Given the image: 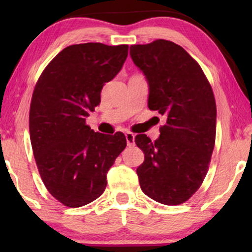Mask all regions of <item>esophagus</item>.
Listing matches in <instances>:
<instances>
[{
	"instance_id": "34e87169",
	"label": "esophagus",
	"mask_w": 252,
	"mask_h": 252,
	"mask_svg": "<svg viewBox=\"0 0 252 252\" xmlns=\"http://www.w3.org/2000/svg\"><path fill=\"white\" fill-rule=\"evenodd\" d=\"M125 136H126V142H127V146L128 147H132V146H134V141H135V135H134L133 133H126L125 134Z\"/></svg>"
}]
</instances>
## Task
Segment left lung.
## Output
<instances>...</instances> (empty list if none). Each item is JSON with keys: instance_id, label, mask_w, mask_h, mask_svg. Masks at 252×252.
Returning <instances> with one entry per match:
<instances>
[{"instance_id": "left-lung-1", "label": "left lung", "mask_w": 252, "mask_h": 252, "mask_svg": "<svg viewBox=\"0 0 252 252\" xmlns=\"http://www.w3.org/2000/svg\"><path fill=\"white\" fill-rule=\"evenodd\" d=\"M129 50L149 86L148 106L166 117L155 142L146 134L135 137L144 154L136 170L141 189L161 204H181L209 170L217 122L212 88L197 62L172 41L134 44Z\"/></svg>"}]
</instances>
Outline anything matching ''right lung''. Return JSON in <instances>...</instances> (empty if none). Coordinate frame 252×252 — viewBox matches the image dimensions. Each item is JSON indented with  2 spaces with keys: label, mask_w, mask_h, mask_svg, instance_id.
Returning <instances> with one entry per match:
<instances>
[{
  "label": "right lung",
  "mask_w": 252,
  "mask_h": 252,
  "mask_svg": "<svg viewBox=\"0 0 252 252\" xmlns=\"http://www.w3.org/2000/svg\"><path fill=\"white\" fill-rule=\"evenodd\" d=\"M128 46H68L36 82L30 109V136L37 170L48 191L79 208L99 197L106 174L126 148L122 132L108 135L86 125L101 103V91L125 63Z\"/></svg>",
  "instance_id": "obj_1"
}]
</instances>
